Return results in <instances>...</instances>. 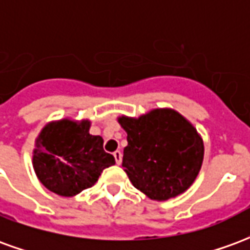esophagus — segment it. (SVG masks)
<instances>
[{
  "label": "esophagus",
  "mask_w": 250,
  "mask_h": 250,
  "mask_svg": "<svg viewBox=\"0 0 250 250\" xmlns=\"http://www.w3.org/2000/svg\"><path fill=\"white\" fill-rule=\"evenodd\" d=\"M114 158H115V161H116V163L120 165V163H122V151L116 150V151L114 152Z\"/></svg>",
  "instance_id": "esophagus-1"
}]
</instances>
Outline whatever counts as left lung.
I'll return each instance as SVG.
<instances>
[{
	"label": "left lung",
	"instance_id": "8db88e82",
	"mask_svg": "<svg viewBox=\"0 0 250 250\" xmlns=\"http://www.w3.org/2000/svg\"><path fill=\"white\" fill-rule=\"evenodd\" d=\"M118 122L128 142L122 166L138 190L166 201L193 185L204 161V142L188 119L171 108H157Z\"/></svg>",
	"mask_w": 250,
	"mask_h": 250
}]
</instances>
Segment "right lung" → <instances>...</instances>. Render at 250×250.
I'll return each instance as SVG.
<instances>
[{"mask_svg": "<svg viewBox=\"0 0 250 250\" xmlns=\"http://www.w3.org/2000/svg\"><path fill=\"white\" fill-rule=\"evenodd\" d=\"M91 122L62 119L41 130L33 150V168L52 193L73 197L96 184L115 158L104 151L103 138L89 134Z\"/></svg>", "mask_w": 250, "mask_h": 250, "instance_id": "right-lung-1", "label": "right lung"}]
</instances>
